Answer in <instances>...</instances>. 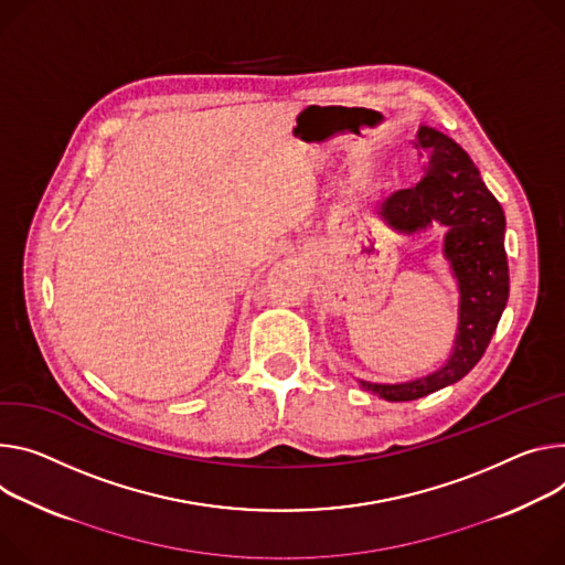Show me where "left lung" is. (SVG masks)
<instances>
[{"label": "left lung", "mask_w": 565, "mask_h": 565, "mask_svg": "<svg viewBox=\"0 0 565 565\" xmlns=\"http://www.w3.org/2000/svg\"><path fill=\"white\" fill-rule=\"evenodd\" d=\"M415 148L419 182L385 198L379 214L405 236L435 223L446 230L444 259L457 281L459 316L452 349L439 370L405 383L358 379V385L385 401H415L465 379L487 351L509 297L504 212L469 152L430 126H419Z\"/></svg>", "instance_id": "obj_1"}]
</instances>
